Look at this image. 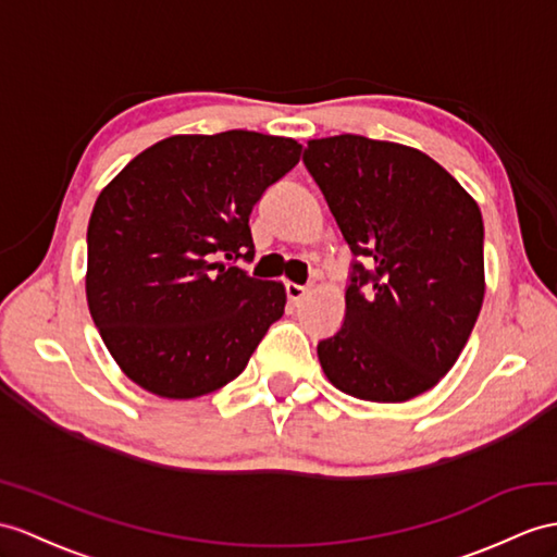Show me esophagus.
Instances as JSON below:
<instances>
[{
    "instance_id": "1",
    "label": "esophagus",
    "mask_w": 557,
    "mask_h": 557,
    "mask_svg": "<svg viewBox=\"0 0 557 557\" xmlns=\"http://www.w3.org/2000/svg\"><path fill=\"white\" fill-rule=\"evenodd\" d=\"M286 293L290 305H300L307 295V286H297V283H286Z\"/></svg>"
}]
</instances>
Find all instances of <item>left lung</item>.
I'll list each match as a JSON object with an SVG mask.
<instances>
[{
    "label": "left lung",
    "mask_w": 557,
    "mask_h": 557,
    "mask_svg": "<svg viewBox=\"0 0 557 557\" xmlns=\"http://www.w3.org/2000/svg\"><path fill=\"white\" fill-rule=\"evenodd\" d=\"M305 165L351 264L345 323L317 355L363 401L399 404L435 387L463 351L484 300L478 202L418 148L359 134L309 139Z\"/></svg>",
    "instance_id": "8db88e82"
}]
</instances>
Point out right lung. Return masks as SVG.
Masks as SVG:
<instances>
[{
  "label": "right lung",
  "instance_id": "add662e5",
  "mask_svg": "<svg viewBox=\"0 0 557 557\" xmlns=\"http://www.w3.org/2000/svg\"><path fill=\"white\" fill-rule=\"evenodd\" d=\"M300 153L295 139L260 132L176 134L99 194L87 226V305L132 383L196 399L246 369L283 317L286 288L214 260H252V206Z\"/></svg>",
  "mask_w": 557,
  "mask_h": 557
}]
</instances>
